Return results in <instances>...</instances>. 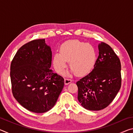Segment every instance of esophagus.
Wrapping results in <instances>:
<instances>
[{
	"label": "esophagus",
	"mask_w": 133,
	"mask_h": 133,
	"mask_svg": "<svg viewBox=\"0 0 133 133\" xmlns=\"http://www.w3.org/2000/svg\"><path fill=\"white\" fill-rule=\"evenodd\" d=\"M71 82L72 80L71 79H69V78H64V83L66 85L69 84V83H70Z\"/></svg>",
	"instance_id": "34e87169"
}]
</instances>
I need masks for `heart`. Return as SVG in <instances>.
<instances>
[{"label":"heart","instance_id":"b5f03b06","mask_svg":"<svg viewBox=\"0 0 133 133\" xmlns=\"http://www.w3.org/2000/svg\"><path fill=\"white\" fill-rule=\"evenodd\" d=\"M97 53L95 48L89 43L77 40H69L62 45L60 53L53 56V65L58 73H62L69 62V66L76 75L89 74L95 66Z\"/></svg>","mask_w":133,"mask_h":133}]
</instances>
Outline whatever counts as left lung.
Listing matches in <instances>:
<instances>
[{
	"label": "left lung",
	"instance_id": "obj_1",
	"mask_svg": "<svg viewBox=\"0 0 133 133\" xmlns=\"http://www.w3.org/2000/svg\"><path fill=\"white\" fill-rule=\"evenodd\" d=\"M99 55L94 69L76 83L78 100L85 109L98 111L107 107L120 90L121 63L109 45L98 46Z\"/></svg>",
	"mask_w": 133,
	"mask_h": 133
}]
</instances>
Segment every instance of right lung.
I'll return each mask as SVG.
<instances>
[{
    "mask_svg": "<svg viewBox=\"0 0 133 133\" xmlns=\"http://www.w3.org/2000/svg\"><path fill=\"white\" fill-rule=\"evenodd\" d=\"M51 58L45 39H37L22 46L11 63L13 95L29 111L43 113L50 110L63 88L64 78L50 69Z\"/></svg>",
    "mask_w": 133,
    "mask_h": 133,
    "instance_id": "1",
    "label": "right lung"
}]
</instances>
